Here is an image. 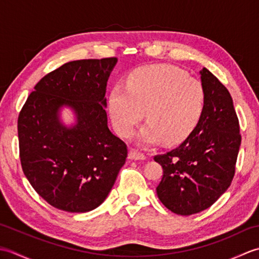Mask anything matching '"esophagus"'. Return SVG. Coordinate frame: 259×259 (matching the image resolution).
<instances>
[{"label":"esophagus","mask_w":259,"mask_h":259,"mask_svg":"<svg viewBox=\"0 0 259 259\" xmlns=\"http://www.w3.org/2000/svg\"><path fill=\"white\" fill-rule=\"evenodd\" d=\"M128 158L130 159V160H146L147 157H146V155H144V153L131 149L128 153Z\"/></svg>","instance_id":"esophagus-1"}]
</instances>
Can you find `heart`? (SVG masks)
<instances>
[{
    "label": "heart",
    "instance_id": "heart-1",
    "mask_svg": "<svg viewBox=\"0 0 259 259\" xmlns=\"http://www.w3.org/2000/svg\"><path fill=\"white\" fill-rule=\"evenodd\" d=\"M206 90L199 80L169 65H145L133 71L125 88L114 87L109 100L115 131L126 138L144 118L140 144L156 145L185 140L195 129L205 109Z\"/></svg>",
    "mask_w": 259,
    "mask_h": 259
}]
</instances>
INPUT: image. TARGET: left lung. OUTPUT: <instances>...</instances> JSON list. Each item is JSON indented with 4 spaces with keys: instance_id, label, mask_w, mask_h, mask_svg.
<instances>
[{
    "instance_id": "left-lung-1",
    "label": "left lung",
    "mask_w": 259,
    "mask_h": 259,
    "mask_svg": "<svg viewBox=\"0 0 259 259\" xmlns=\"http://www.w3.org/2000/svg\"><path fill=\"white\" fill-rule=\"evenodd\" d=\"M205 109L176 149L155 156L163 169L157 195L172 212L189 216L210 207L232 184L241 137L229 91L210 71H200Z\"/></svg>"
}]
</instances>
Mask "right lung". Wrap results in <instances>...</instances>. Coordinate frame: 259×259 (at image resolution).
I'll list each match as a JSON object with an SVG mask.
<instances>
[{"label":"right lung","instance_id":"add662e5","mask_svg":"<svg viewBox=\"0 0 259 259\" xmlns=\"http://www.w3.org/2000/svg\"><path fill=\"white\" fill-rule=\"evenodd\" d=\"M117 58L65 63L37 82L18 120L22 169L51 206L93 210L106 200L128 150L108 126L107 82ZM75 113L65 126L61 110Z\"/></svg>","mask_w":259,"mask_h":259}]
</instances>
